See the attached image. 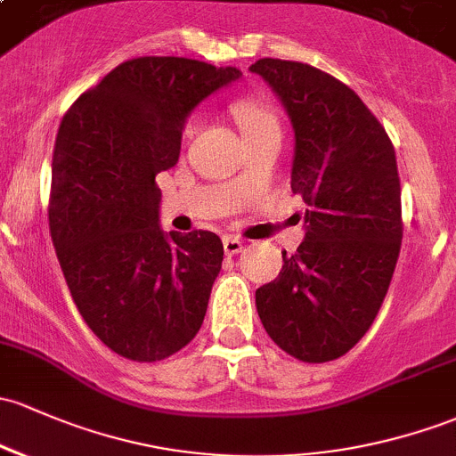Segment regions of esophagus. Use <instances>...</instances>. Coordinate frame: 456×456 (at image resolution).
<instances>
[{
    "label": "esophagus",
    "instance_id": "34e87169",
    "mask_svg": "<svg viewBox=\"0 0 456 456\" xmlns=\"http://www.w3.org/2000/svg\"><path fill=\"white\" fill-rule=\"evenodd\" d=\"M243 249V241H239L237 237H224V252H226V256H234V254H239Z\"/></svg>",
    "mask_w": 456,
    "mask_h": 456
}]
</instances>
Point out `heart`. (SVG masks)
Listing matches in <instances>:
<instances>
[{
  "instance_id": "1",
  "label": "heart",
  "mask_w": 456,
  "mask_h": 456,
  "mask_svg": "<svg viewBox=\"0 0 456 456\" xmlns=\"http://www.w3.org/2000/svg\"><path fill=\"white\" fill-rule=\"evenodd\" d=\"M232 115L234 119H237L243 136L258 134V132L267 130H281L276 112H273V109L267 102L258 100V97H241V100L234 102ZM191 130H193V124H187V130L184 132L191 134Z\"/></svg>"
}]
</instances>
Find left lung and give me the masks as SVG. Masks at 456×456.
I'll list each match as a JSON object with an SVG mask.
<instances>
[{
    "mask_svg": "<svg viewBox=\"0 0 456 456\" xmlns=\"http://www.w3.org/2000/svg\"><path fill=\"white\" fill-rule=\"evenodd\" d=\"M249 71L291 121V191L306 204L305 241L256 289V311L287 354L324 363L370 330L394 276L403 241L395 151L361 97L328 73L278 58Z\"/></svg>",
    "mask_w": 456,
    "mask_h": 456,
    "instance_id": "obj_1",
    "label": "left lung"
}]
</instances>
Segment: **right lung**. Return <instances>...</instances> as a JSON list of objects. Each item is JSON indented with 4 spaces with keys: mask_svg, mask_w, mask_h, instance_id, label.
Returning <instances> with one entry per match:
<instances>
[{
    "mask_svg": "<svg viewBox=\"0 0 456 456\" xmlns=\"http://www.w3.org/2000/svg\"><path fill=\"white\" fill-rule=\"evenodd\" d=\"M241 76L191 58H134L82 93L58 128L53 248L82 320L126 359H167L207 315L222 239L165 232L156 174L178 163L195 106Z\"/></svg>",
    "mask_w": 456,
    "mask_h": 456,
    "instance_id": "right-lung-1",
    "label": "right lung"
}]
</instances>
